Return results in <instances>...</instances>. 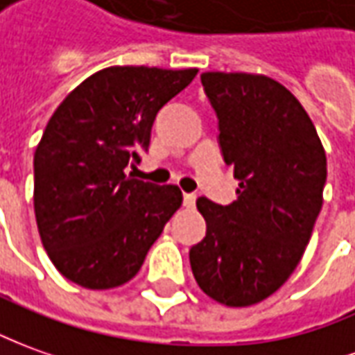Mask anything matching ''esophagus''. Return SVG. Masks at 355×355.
<instances>
[{"instance_id":"obj_1","label":"esophagus","mask_w":355,"mask_h":355,"mask_svg":"<svg viewBox=\"0 0 355 355\" xmlns=\"http://www.w3.org/2000/svg\"><path fill=\"white\" fill-rule=\"evenodd\" d=\"M195 201H197V197H195L193 193H185V195H183V207H185V209H193V207H195Z\"/></svg>"}]
</instances>
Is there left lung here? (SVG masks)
<instances>
[{"instance_id": "8db88e82", "label": "left lung", "mask_w": 355, "mask_h": 355, "mask_svg": "<svg viewBox=\"0 0 355 355\" xmlns=\"http://www.w3.org/2000/svg\"><path fill=\"white\" fill-rule=\"evenodd\" d=\"M201 83L239 187L228 207L197 201L207 236L189 261L209 297L249 307L275 294L300 265L322 207L327 154L300 100L272 77L207 71Z\"/></svg>"}]
</instances>
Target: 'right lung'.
I'll return each instance as SVG.
<instances>
[{"label":"right lung","instance_id":"obj_1","mask_svg":"<svg viewBox=\"0 0 355 355\" xmlns=\"http://www.w3.org/2000/svg\"><path fill=\"white\" fill-rule=\"evenodd\" d=\"M199 73L146 65L96 71L50 117L34 153V214L53 266L75 284L129 282L182 207L178 185L127 175L150 145L158 110Z\"/></svg>","mask_w":355,"mask_h":355}]
</instances>
